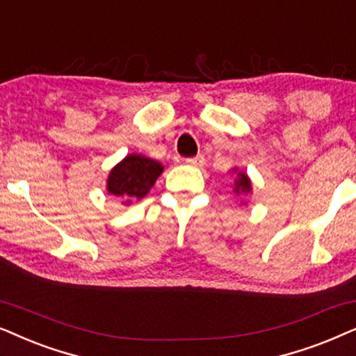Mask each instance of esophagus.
<instances>
[{
  "mask_svg": "<svg viewBox=\"0 0 356 356\" xmlns=\"http://www.w3.org/2000/svg\"><path fill=\"white\" fill-rule=\"evenodd\" d=\"M186 163L188 165H193V168H202V165L205 164V158H203L202 154H197V156H193V158H187Z\"/></svg>",
  "mask_w": 356,
  "mask_h": 356,
  "instance_id": "obj_1",
  "label": "esophagus"
}]
</instances>
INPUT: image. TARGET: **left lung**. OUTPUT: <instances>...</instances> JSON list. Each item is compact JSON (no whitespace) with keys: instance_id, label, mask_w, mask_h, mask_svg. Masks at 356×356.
Returning <instances> with one entry per match:
<instances>
[{"instance_id":"obj_1","label":"left lung","mask_w":356,"mask_h":356,"mask_svg":"<svg viewBox=\"0 0 356 356\" xmlns=\"http://www.w3.org/2000/svg\"><path fill=\"white\" fill-rule=\"evenodd\" d=\"M236 193L243 192V193H249L250 192V181L249 177L243 172H239V179L236 181V188H234Z\"/></svg>"}]
</instances>
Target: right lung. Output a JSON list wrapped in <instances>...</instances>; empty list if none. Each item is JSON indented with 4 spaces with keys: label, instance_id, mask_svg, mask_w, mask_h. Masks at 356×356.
<instances>
[{
    "label": "right lung",
    "instance_id": "obj_1",
    "mask_svg": "<svg viewBox=\"0 0 356 356\" xmlns=\"http://www.w3.org/2000/svg\"><path fill=\"white\" fill-rule=\"evenodd\" d=\"M161 172L163 165L158 161L145 158L141 154H129L111 170L107 191L111 195L130 203L131 200L145 197Z\"/></svg>",
    "mask_w": 356,
    "mask_h": 356
}]
</instances>
